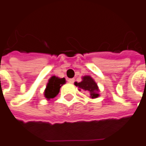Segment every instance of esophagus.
Wrapping results in <instances>:
<instances>
[{
  "label": "esophagus",
  "mask_w": 146,
  "mask_h": 146,
  "mask_svg": "<svg viewBox=\"0 0 146 146\" xmlns=\"http://www.w3.org/2000/svg\"><path fill=\"white\" fill-rule=\"evenodd\" d=\"M68 83H75V79H69L68 80Z\"/></svg>",
  "instance_id": "34e87169"
}]
</instances>
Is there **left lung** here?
Returning a JSON list of instances; mask_svg holds the SVG:
<instances>
[{"label": "left lung", "mask_w": 146, "mask_h": 146, "mask_svg": "<svg viewBox=\"0 0 146 146\" xmlns=\"http://www.w3.org/2000/svg\"><path fill=\"white\" fill-rule=\"evenodd\" d=\"M75 85L79 87L80 89L86 90L90 94V97L92 98H97L98 96V92L99 91L98 87L96 83L94 81V79L90 76H84L82 82H80V83L75 82Z\"/></svg>", "instance_id": "8db88e82"}]
</instances>
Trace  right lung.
Segmentation results:
<instances>
[{
    "mask_svg": "<svg viewBox=\"0 0 146 146\" xmlns=\"http://www.w3.org/2000/svg\"><path fill=\"white\" fill-rule=\"evenodd\" d=\"M65 83V79H60L56 76H52L51 79H49L48 83L47 84L46 89L44 91L45 97L50 99L56 97L60 92V89L61 86Z\"/></svg>",
    "mask_w": 146,
    "mask_h": 146,
    "instance_id": "add662e5",
    "label": "right lung"
}]
</instances>
